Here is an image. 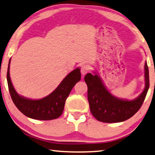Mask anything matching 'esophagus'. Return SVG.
I'll list each match as a JSON object with an SVG mask.
<instances>
[{
  "instance_id": "esophagus-1",
  "label": "esophagus",
  "mask_w": 155,
  "mask_h": 155,
  "mask_svg": "<svg viewBox=\"0 0 155 155\" xmlns=\"http://www.w3.org/2000/svg\"><path fill=\"white\" fill-rule=\"evenodd\" d=\"M90 70V67L87 65H83L81 68V72L83 75H85V74H87Z\"/></svg>"
}]
</instances>
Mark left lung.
<instances>
[{
    "instance_id": "obj_1",
    "label": "left lung",
    "mask_w": 155,
    "mask_h": 155,
    "mask_svg": "<svg viewBox=\"0 0 155 155\" xmlns=\"http://www.w3.org/2000/svg\"><path fill=\"white\" fill-rule=\"evenodd\" d=\"M144 90L137 99L123 100L112 96L106 89L101 79L95 74L88 73L85 76L87 85V99L92 114L98 121L104 123H117L130 119L138 112L146 97L149 81V70L145 63Z\"/></svg>"
}]
</instances>
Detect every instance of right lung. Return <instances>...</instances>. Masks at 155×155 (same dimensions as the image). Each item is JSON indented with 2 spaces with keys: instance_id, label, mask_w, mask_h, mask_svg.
<instances>
[{
  "instance_id": "add662e5",
  "label": "right lung",
  "mask_w": 155,
  "mask_h": 155,
  "mask_svg": "<svg viewBox=\"0 0 155 155\" xmlns=\"http://www.w3.org/2000/svg\"><path fill=\"white\" fill-rule=\"evenodd\" d=\"M9 65L10 60L7 69V80L12 99L24 115L34 119L47 121L59 117L64 110L65 101L71 90L81 77L80 69H75L66 76L50 94L41 99H29L21 97L16 92L9 76Z\"/></svg>"
}]
</instances>
